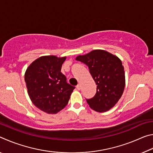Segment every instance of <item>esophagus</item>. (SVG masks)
I'll return each instance as SVG.
<instances>
[{
    "mask_svg": "<svg viewBox=\"0 0 153 153\" xmlns=\"http://www.w3.org/2000/svg\"><path fill=\"white\" fill-rule=\"evenodd\" d=\"M76 88L78 90H79L80 89H81V85L80 84H78V85H77V86H76Z\"/></svg>",
    "mask_w": 153,
    "mask_h": 153,
    "instance_id": "1",
    "label": "esophagus"
}]
</instances>
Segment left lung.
I'll return each instance as SVG.
<instances>
[{"mask_svg":"<svg viewBox=\"0 0 153 153\" xmlns=\"http://www.w3.org/2000/svg\"><path fill=\"white\" fill-rule=\"evenodd\" d=\"M76 59L88 67L97 85L94 97L86 100L90 107L100 113L110 110L117 104L125 88V71L120 59L104 50H94Z\"/></svg>","mask_w":153,"mask_h":153,"instance_id":"8db88e82","label":"left lung"}]
</instances>
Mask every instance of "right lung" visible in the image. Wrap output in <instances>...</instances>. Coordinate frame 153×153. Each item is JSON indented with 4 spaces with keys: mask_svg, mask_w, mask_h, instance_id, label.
I'll return each mask as SVG.
<instances>
[{
    "mask_svg": "<svg viewBox=\"0 0 153 153\" xmlns=\"http://www.w3.org/2000/svg\"><path fill=\"white\" fill-rule=\"evenodd\" d=\"M66 56H42L30 65L25 73L27 93L36 107L48 114L65 108L75 88L61 73Z\"/></svg>",
    "mask_w": 153,
    "mask_h": 153,
    "instance_id": "add662e5",
    "label": "right lung"
}]
</instances>
